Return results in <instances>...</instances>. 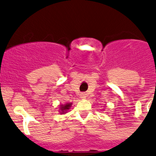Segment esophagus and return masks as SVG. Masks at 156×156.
<instances>
[{"label":"esophagus","instance_id":"1","mask_svg":"<svg viewBox=\"0 0 156 156\" xmlns=\"http://www.w3.org/2000/svg\"><path fill=\"white\" fill-rule=\"evenodd\" d=\"M86 97H87V94L85 93H81L80 94V98L84 99V98H86Z\"/></svg>","mask_w":156,"mask_h":156}]
</instances>
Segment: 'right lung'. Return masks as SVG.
I'll return each mask as SVG.
<instances>
[{"mask_svg": "<svg viewBox=\"0 0 156 156\" xmlns=\"http://www.w3.org/2000/svg\"><path fill=\"white\" fill-rule=\"evenodd\" d=\"M71 105H72V103H67V104H66L65 105H62L61 106L62 113H65L67 110L69 109Z\"/></svg>", "mask_w": 156, "mask_h": 156, "instance_id": "right-lung-1", "label": "right lung"}]
</instances>
